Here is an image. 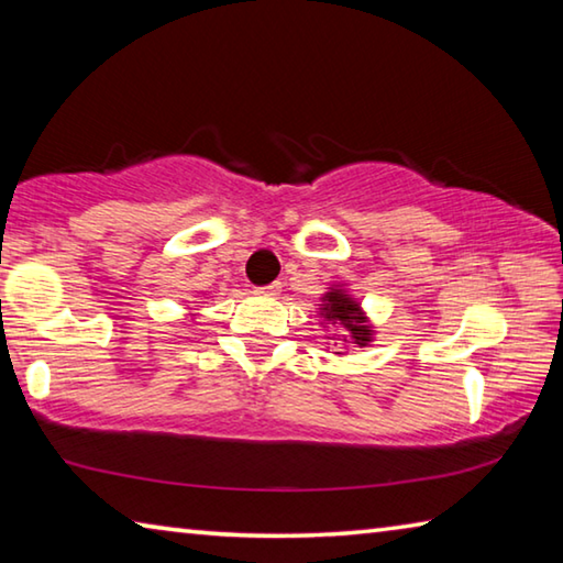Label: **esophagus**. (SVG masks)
<instances>
[{
  "instance_id": "obj_1",
  "label": "esophagus",
  "mask_w": 563,
  "mask_h": 563,
  "mask_svg": "<svg viewBox=\"0 0 563 563\" xmlns=\"http://www.w3.org/2000/svg\"><path fill=\"white\" fill-rule=\"evenodd\" d=\"M263 295H280V283H271L265 285V288H261Z\"/></svg>"
}]
</instances>
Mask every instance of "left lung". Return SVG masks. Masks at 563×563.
Returning <instances> with one entry per match:
<instances>
[{
  "instance_id": "left-lung-1",
  "label": "left lung",
  "mask_w": 563,
  "mask_h": 563,
  "mask_svg": "<svg viewBox=\"0 0 563 563\" xmlns=\"http://www.w3.org/2000/svg\"><path fill=\"white\" fill-rule=\"evenodd\" d=\"M318 318L322 330H325V338L335 340V345L342 350L369 347L375 342L377 330L373 320L345 283H332L322 292ZM335 355H347V352H335Z\"/></svg>"
}]
</instances>
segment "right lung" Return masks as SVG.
Instances as JSON below:
<instances>
[{
	"label": "right lung",
	"instance_id": "right-lung-1",
	"mask_svg": "<svg viewBox=\"0 0 563 563\" xmlns=\"http://www.w3.org/2000/svg\"><path fill=\"white\" fill-rule=\"evenodd\" d=\"M188 310H194V308H188ZM186 318L194 320V318H196V312H186Z\"/></svg>",
	"mask_w": 563,
	"mask_h": 563
}]
</instances>
